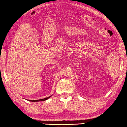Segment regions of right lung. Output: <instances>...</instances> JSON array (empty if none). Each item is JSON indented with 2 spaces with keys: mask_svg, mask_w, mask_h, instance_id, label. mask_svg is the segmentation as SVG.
<instances>
[{
  "mask_svg": "<svg viewBox=\"0 0 127 127\" xmlns=\"http://www.w3.org/2000/svg\"><path fill=\"white\" fill-rule=\"evenodd\" d=\"M51 96H50L47 97V98H46L44 99H39V100H28L29 101H32V102H37V101H44V100H46L47 99H48L49 98H50Z\"/></svg>",
  "mask_w": 127,
  "mask_h": 127,
  "instance_id": "1",
  "label": "right lung"
}]
</instances>
